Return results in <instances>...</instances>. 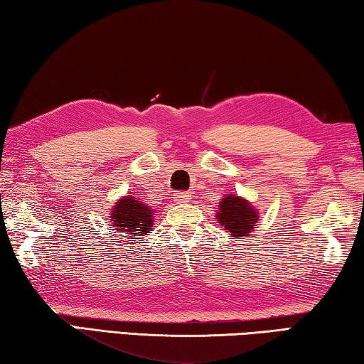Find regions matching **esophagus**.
Wrapping results in <instances>:
<instances>
[{
	"label": "esophagus",
	"instance_id": "34e87169",
	"mask_svg": "<svg viewBox=\"0 0 364 364\" xmlns=\"http://www.w3.org/2000/svg\"><path fill=\"white\" fill-rule=\"evenodd\" d=\"M174 200L177 203H187V201H190V195L187 192H177L174 195Z\"/></svg>",
	"mask_w": 364,
	"mask_h": 364
}]
</instances>
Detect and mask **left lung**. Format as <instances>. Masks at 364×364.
I'll return each instance as SVG.
<instances>
[{
	"label": "left lung",
	"instance_id": "left-lung-1",
	"mask_svg": "<svg viewBox=\"0 0 364 364\" xmlns=\"http://www.w3.org/2000/svg\"><path fill=\"white\" fill-rule=\"evenodd\" d=\"M216 219L230 237L240 238L252 235L253 229L258 225L259 213L252 201L235 193H229L219 201Z\"/></svg>",
	"mask_w": 364,
	"mask_h": 364
}]
</instances>
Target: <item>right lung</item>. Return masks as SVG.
Instances as JSON below:
<instances>
[{
  "instance_id": "right-lung-1",
  "label": "right lung",
  "mask_w": 364,
  "mask_h": 364,
  "mask_svg": "<svg viewBox=\"0 0 364 364\" xmlns=\"http://www.w3.org/2000/svg\"><path fill=\"white\" fill-rule=\"evenodd\" d=\"M111 225L126 238L150 235L153 228L154 210L132 195L119 198L111 210ZM134 243V240H130Z\"/></svg>"
}]
</instances>
